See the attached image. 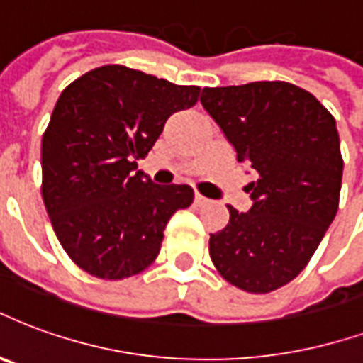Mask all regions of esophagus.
Instances as JSON below:
<instances>
[{
	"label": "esophagus",
	"instance_id": "1",
	"mask_svg": "<svg viewBox=\"0 0 363 363\" xmlns=\"http://www.w3.org/2000/svg\"><path fill=\"white\" fill-rule=\"evenodd\" d=\"M206 202H208V198L196 192V194H194V203H196V206H203V203H206Z\"/></svg>",
	"mask_w": 363,
	"mask_h": 363
}]
</instances>
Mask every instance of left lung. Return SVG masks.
<instances>
[{"label":"left lung","instance_id":"1","mask_svg":"<svg viewBox=\"0 0 363 363\" xmlns=\"http://www.w3.org/2000/svg\"><path fill=\"white\" fill-rule=\"evenodd\" d=\"M203 109L254 169L252 208L229 206L209 235L211 262L230 284L277 291L304 269L339 209L342 157L337 123L310 92L281 80L203 88Z\"/></svg>","mask_w":363,"mask_h":363}]
</instances>
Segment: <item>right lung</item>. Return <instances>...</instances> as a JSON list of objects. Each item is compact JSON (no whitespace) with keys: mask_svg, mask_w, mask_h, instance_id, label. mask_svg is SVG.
Listing matches in <instances>:
<instances>
[{"mask_svg":"<svg viewBox=\"0 0 363 363\" xmlns=\"http://www.w3.org/2000/svg\"><path fill=\"white\" fill-rule=\"evenodd\" d=\"M200 86L123 65L86 72L59 96L42 138V196L59 242L94 277L119 281L160 254L163 230L189 208V184H155L136 161Z\"/></svg>","mask_w":363,"mask_h":363,"instance_id":"obj_1","label":"right lung"}]
</instances>
